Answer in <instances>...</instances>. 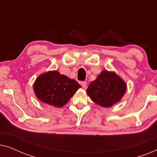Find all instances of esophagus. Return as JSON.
<instances>
[{
	"instance_id": "1",
	"label": "esophagus",
	"mask_w": 157,
	"mask_h": 157,
	"mask_svg": "<svg viewBox=\"0 0 157 157\" xmlns=\"http://www.w3.org/2000/svg\"><path fill=\"white\" fill-rule=\"evenodd\" d=\"M81 86H82V87L83 88V89H86V88L87 87V82L86 81H82V82L81 83Z\"/></svg>"
}]
</instances>
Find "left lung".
Wrapping results in <instances>:
<instances>
[{
	"mask_svg": "<svg viewBox=\"0 0 157 157\" xmlns=\"http://www.w3.org/2000/svg\"><path fill=\"white\" fill-rule=\"evenodd\" d=\"M126 89V83L114 72L104 71L90 83L86 92L94 103L110 107L121 99Z\"/></svg>",
	"mask_w": 157,
	"mask_h": 157,
	"instance_id": "left-lung-1",
	"label": "left lung"
}]
</instances>
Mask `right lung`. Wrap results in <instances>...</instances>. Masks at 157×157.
<instances>
[{
    "label": "right lung",
    "mask_w": 157,
    "mask_h": 157,
    "mask_svg": "<svg viewBox=\"0 0 157 157\" xmlns=\"http://www.w3.org/2000/svg\"><path fill=\"white\" fill-rule=\"evenodd\" d=\"M79 88L81 86L76 80L56 71L41 74L36 78L33 86L38 99L56 107L63 106Z\"/></svg>",
    "instance_id": "obj_1"
}]
</instances>
